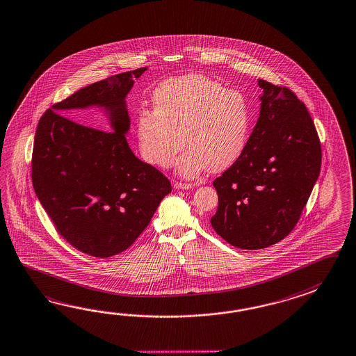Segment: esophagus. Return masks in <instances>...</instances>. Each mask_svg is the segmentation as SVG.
Segmentation results:
<instances>
[{
  "instance_id": "34e87169",
  "label": "esophagus",
  "mask_w": 356,
  "mask_h": 356,
  "mask_svg": "<svg viewBox=\"0 0 356 356\" xmlns=\"http://www.w3.org/2000/svg\"><path fill=\"white\" fill-rule=\"evenodd\" d=\"M175 189H191L193 188V184L189 182H175Z\"/></svg>"
}]
</instances>
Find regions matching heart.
I'll use <instances>...</instances> for the list:
<instances>
[{"instance_id": "obj_1", "label": "heart", "mask_w": 356, "mask_h": 356, "mask_svg": "<svg viewBox=\"0 0 356 356\" xmlns=\"http://www.w3.org/2000/svg\"><path fill=\"white\" fill-rule=\"evenodd\" d=\"M154 110L143 107L136 133L143 159L167 168L188 148L176 170L193 177L208 168L218 172L236 162L245 148L250 110L245 97L217 80L186 74L162 83L153 95Z\"/></svg>"}]
</instances>
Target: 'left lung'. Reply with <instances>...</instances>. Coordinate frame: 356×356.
Instances as JSON below:
<instances>
[{"mask_svg":"<svg viewBox=\"0 0 356 356\" xmlns=\"http://www.w3.org/2000/svg\"><path fill=\"white\" fill-rule=\"evenodd\" d=\"M261 113L241 156L213 181L211 223L231 245L257 250L287 236L321 171L322 149L305 104L289 88L258 80Z\"/></svg>","mask_w":356,"mask_h":356,"instance_id":"left-lung-1","label":"left lung"}]
</instances>
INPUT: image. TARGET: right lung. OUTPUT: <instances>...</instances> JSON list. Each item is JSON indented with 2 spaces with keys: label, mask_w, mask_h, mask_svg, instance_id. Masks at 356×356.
Segmentation results:
<instances>
[{
  "label": "right lung",
  "mask_w": 356,
  "mask_h": 356,
  "mask_svg": "<svg viewBox=\"0 0 356 356\" xmlns=\"http://www.w3.org/2000/svg\"><path fill=\"white\" fill-rule=\"evenodd\" d=\"M147 67L81 88L40 118L34 136L32 182L57 232L95 258L122 253L134 243L171 182L135 157L127 144V95ZM95 105L108 112L113 132L60 115Z\"/></svg>",
  "instance_id": "1"
}]
</instances>
